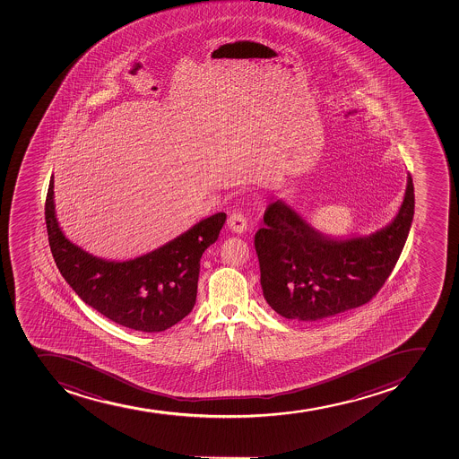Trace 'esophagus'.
Returning a JSON list of instances; mask_svg holds the SVG:
<instances>
[{"mask_svg": "<svg viewBox=\"0 0 459 459\" xmlns=\"http://www.w3.org/2000/svg\"><path fill=\"white\" fill-rule=\"evenodd\" d=\"M228 226L233 233H244L247 230V219H245V215L239 211H235V212H231L230 217L228 220Z\"/></svg>", "mask_w": 459, "mask_h": 459, "instance_id": "1", "label": "esophagus"}]
</instances>
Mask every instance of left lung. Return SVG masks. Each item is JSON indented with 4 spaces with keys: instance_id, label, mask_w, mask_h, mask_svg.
Segmentation results:
<instances>
[{
    "instance_id": "left-lung-1",
    "label": "left lung",
    "mask_w": 459,
    "mask_h": 459,
    "mask_svg": "<svg viewBox=\"0 0 459 459\" xmlns=\"http://www.w3.org/2000/svg\"><path fill=\"white\" fill-rule=\"evenodd\" d=\"M413 214L411 174L397 215L370 235H325L287 202H272L254 238L263 296L276 314L305 323L366 305L391 275Z\"/></svg>"
}]
</instances>
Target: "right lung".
Returning <instances> with one entry per match:
<instances>
[{"label": "right lung", "instance_id": "obj_1", "mask_svg": "<svg viewBox=\"0 0 459 459\" xmlns=\"http://www.w3.org/2000/svg\"><path fill=\"white\" fill-rule=\"evenodd\" d=\"M53 175L46 197L48 245L61 275L100 314L136 332H163L192 312L201 257L219 239L224 212L201 220L162 247L125 262L73 244L57 223Z\"/></svg>", "mask_w": 459, "mask_h": 459}]
</instances>
